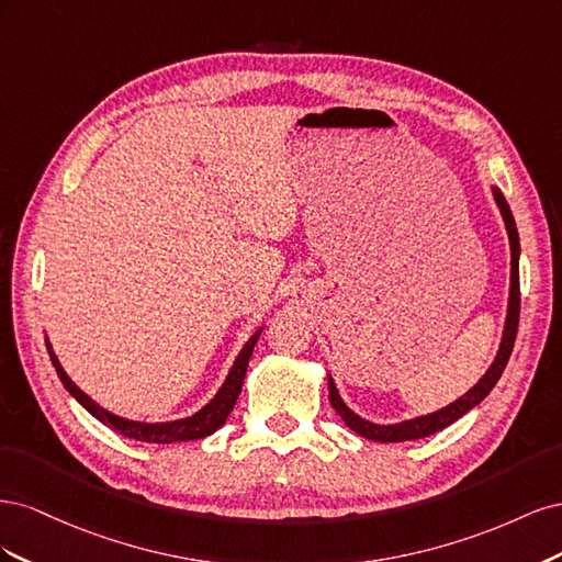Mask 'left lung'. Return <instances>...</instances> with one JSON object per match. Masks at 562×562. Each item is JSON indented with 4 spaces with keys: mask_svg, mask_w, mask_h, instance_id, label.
Segmentation results:
<instances>
[{
    "mask_svg": "<svg viewBox=\"0 0 562 562\" xmlns=\"http://www.w3.org/2000/svg\"><path fill=\"white\" fill-rule=\"evenodd\" d=\"M495 199L499 203V211L504 215V223L508 229V241H512V300H508V316H506V328H504V337H502V347L495 363L485 372L483 380L475 384L471 391L454 401L452 405L443 407V411H438L434 415L427 417H419V419H411V422H403V424H394V427H380V424H370L366 419H361L359 415H353L349 407L339 398L337 389L333 384V378H328V396L330 403L337 411V415L342 417L349 429L356 431L363 438L370 440H380V443H401V440H417L424 436H431L438 434L440 429L450 427L452 422H457L462 415H467L471 407L479 405L490 391L495 386L502 378V372L508 363V356L514 351V342H516V335H518V318H520V274H518V255H520V241H518V229L514 223V215L512 209H508V203L504 199V194L499 190H495Z\"/></svg>",
    "mask_w": 562,
    "mask_h": 562,
    "instance_id": "8db88e82",
    "label": "left lung"
}]
</instances>
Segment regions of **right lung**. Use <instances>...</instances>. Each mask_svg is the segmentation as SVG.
Listing matches in <instances>:
<instances>
[{
  "label": "right lung",
  "mask_w": 562,
  "mask_h": 562,
  "mask_svg": "<svg viewBox=\"0 0 562 562\" xmlns=\"http://www.w3.org/2000/svg\"><path fill=\"white\" fill-rule=\"evenodd\" d=\"M260 337V330L255 333L246 347L241 349L239 359H236L229 378L225 380L223 389L217 391L215 398L203 407V411H199L196 415H192L190 419H178V422H168V424H140V422H128V419H122L116 417L108 411H103V407L95 405L83 391L65 375V370L60 368L56 353L50 351V345L46 342V349H48V356H50V363H54L56 372L60 382L65 384V389L70 391V394L87 407V411L100 419L103 424H108V427H112L116 434H122L126 438H133V440H143V443H180V440H196V438H203V436H211L213 431H217L220 427H223L225 419L229 417V413L234 411V403L236 398H239L241 394V386H244V378H246V368H248V361H250V353H252V347L255 342H258Z\"/></svg>",
  "instance_id": "1"
}]
</instances>
